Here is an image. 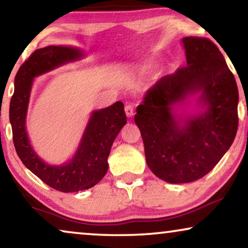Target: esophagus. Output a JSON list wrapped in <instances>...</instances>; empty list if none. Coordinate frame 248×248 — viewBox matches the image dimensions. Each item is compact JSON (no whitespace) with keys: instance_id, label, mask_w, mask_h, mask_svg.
Listing matches in <instances>:
<instances>
[{"instance_id":"1","label":"esophagus","mask_w":248,"mask_h":248,"mask_svg":"<svg viewBox=\"0 0 248 248\" xmlns=\"http://www.w3.org/2000/svg\"><path fill=\"white\" fill-rule=\"evenodd\" d=\"M124 112H126V114H127L128 118H133L134 114H135V110H134L133 105L127 104L126 107H124Z\"/></svg>"}]
</instances>
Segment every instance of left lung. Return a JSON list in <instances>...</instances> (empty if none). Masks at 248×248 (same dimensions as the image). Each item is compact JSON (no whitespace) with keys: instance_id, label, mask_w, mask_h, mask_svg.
<instances>
[{"instance_id":"left-lung-1","label":"left lung","mask_w":248,"mask_h":248,"mask_svg":"<svg viewBox=\"0 0 248 248\" xmlns=\"http://www.w3.org/2000/svg\"><path fill=\"white\" fill-rule=\"evenodd\" d=\"M181 42L186 65L155 82L135 114L148 168L170 184L191 183L209 173L232 146L238 128V88L222 53L204 37ZM197 93L204 111L178 117L174 105Z\"/></svg>"}]
</instances>
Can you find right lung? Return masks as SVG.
<instances>
[{"instance_id": "1", "label": "right lung", "mask_w": 248, "mask_h": 248, "mask_svg": "<svg viewBox=\"0 0 248 248\" xmlns=\"http://www.w3.org/2000/svg\"><path fill=\"white\" fill-rule=\"evenodd\" d=\"M82 55L80 49L70 46L52 45L36 49L16 72L15 93L10 102L13 144L21 162L46 185L63 193L88 189L105 176L112 144L127 124L124 103L118 101L92 113L77 152L68 163L49 166L32 150L26 131V115L34 78Z\"/></svg>"}]
</instances>
